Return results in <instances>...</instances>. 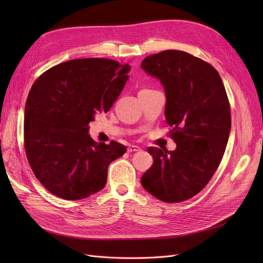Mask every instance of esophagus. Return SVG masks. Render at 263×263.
Returning <instances> with one entry per match:
<instances>
[{"label": "esophagus", "instance_id": "obj_1", "mask_svg": "<svg viewBox=\"0 0 263 263\" xmlns=\"http://www.w3.org/2000/svg\"><path fill=\"white\" fill-rule=\"evenodd\" d=\"M141 150H142L141 147L136 146V145H130L128 147V153H132V151H141Z\"/></svg>", "mask_w": 263, "mask_h": 263}]
</instances>
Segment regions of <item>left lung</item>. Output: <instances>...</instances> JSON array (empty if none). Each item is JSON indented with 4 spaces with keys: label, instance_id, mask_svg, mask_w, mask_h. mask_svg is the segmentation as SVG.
<instances>
[{
    "label": "left lung",
    "instance_id": "8db88e82",
    "mask_svg": "<svg viewBox=\"0 0 263 263\" xmlns=\"http://www.w3.org/2000/svg\"><path fill=\"white\" fill-rule=\"evenodd\" d=\"M142 68L164 86L165 118L177 148H148L154 164L141 182L164 202L184 201L208 184L223 159L231 128L226 89L212 65L183 51L151 54Z\"/></svg>",
    "mask_w": 263,
    "mask_h": 263
}]
</instances>
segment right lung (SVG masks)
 Segmentation results:
<instances>
[{
  "label": "right lung",
  "mask_w": 263,
  "mask_h": 263,
  "mask_svg": "<svg viewBox=\"0 0 263 263\" xmlns=\"http://www.w3.org/2000/svg\"><path fill=\"white\" fill-rule=\"evenodd\" d=\"M129 65L80 59L48 69L35 82L24 110V149L36 178L55 196L86 198L105 186L110 162L127 151L97 143L88 123L106 113L126 85Z\"/></svg>",
  "instance_id": "add662e5"
}]
</instances>
